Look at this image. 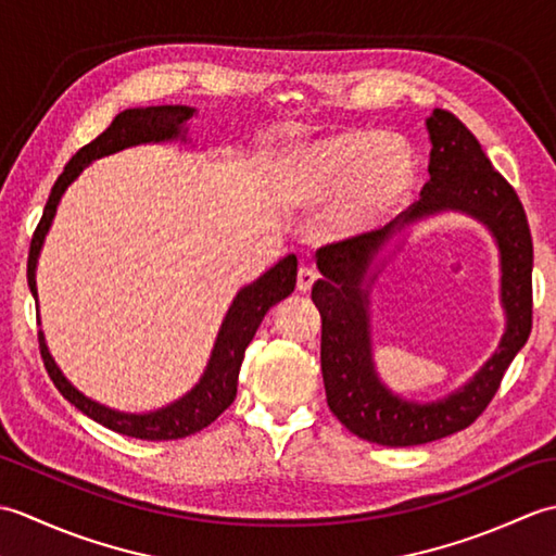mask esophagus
I'll use <instances>...</instances> for the list:
<instances>
[{
    "label": "esophagus",
    "mask_w": 556,
    "mask_h": 556,
    "mask_svg": "<svg viewBox=\"0 0 556 556\" xmlns=\"http://www.w3.org/2000/svg\"><path fill=\"white\" fill-rule=\"evenodd\" d=\"M317 279V271L311 267V265H301L299 267V277H296V285L301 291H311L313 285Z\"/></svg>",
    "instance_id": "obj_1"
}]
</instances>
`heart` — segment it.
Instances as JSON below:
<instances>
[{"label": "heart", "instance_id": "obj_1", "mask_svg": "<svg viewBox=\"0 0 556 556\" xmlns=\"http://www.w3.org/2000/svg\"><path fill=\"white\" fill-rule=\"evenodd\" d=\"M413 174V157L401 140L349 131L303 152L296 167V191L303 203H332L341 198L339 227L363 229L404 203Z\"/></svg>", "mask_w": 556, "mask_h": 556}]
</instances>
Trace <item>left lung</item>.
Returning <instances> with one entry per match:
<instances>
[{"instance_id":"8db88e82","label":"left lung","mask_w":556,"mask_h":556,"mask_svg":"<svg viewBox=\"0 0 556 556\" xmlns=\"http://www.w3.org/2000/svg\"><path fill=\"white\" fill-rule=\"evenodd\" d=\"M428 131L430 181L404 212V224L442 210L466 212L485 224L502 253L506 332L500 351L456 394L437 404L399 399L375 375L368 289H363L365 271L394 233V224L317 248L323 279L313 285V301L323 315L320 363L327 406L346 430L382 446L428 444L473 425L497 394L506 368L533 327V239L514 186L492 167L476 136L452 112L434 110L428 116Z\"/></svg>"}]
</instances>
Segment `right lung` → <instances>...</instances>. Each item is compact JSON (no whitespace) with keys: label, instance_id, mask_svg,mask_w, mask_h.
Listing matches in <instances>:
<instances>
[{"label":"right lung","instance_id":"1","mask_svg":"<svg viewBox=\"0 0 556 556\" xmlns=\"http://www.w3.org/2000/svg\"><path fill=\"white\" fill-rule=\"evenodd\" d=\"M195 110L181 108V104H162V108H146V110H126L114 116L108 131H102L96 140H90L88 146H83L74 157L68 160L64 172L59 174V179L52 186V193L47 198V205L42 217L35 227V233L30 239V253H28V287L35 296V265H38V255L45 241V233L50 229L52 217L59 205V198L66 191V186L76 179L86 164L92 160L112 155L116 150L131 148L138 143H157V140H172L179 138L184 131V122L193 116ZM296 287V255H287L285 260L265 271L263 277L253 281L251 287L239 291V296L233 299L231 308L224 317L222 329L215 341V351L207 363V370L191 392L184 399L174 401L172 406L143 413V416H134V413H119L108 406H100L88 396H83L76 387H71L66 377L59 372L54 365L50 351L45 346L42 334L40 339V356L47 368V375L52 377L54 387L62 392L64 399H68L78 410L86 413L88 418L104 425L119 434L136 437V440H181V437L195 434L210 422H215L224 410L231 406L236 399V384H239V370L243 363V353L255 337L260 323H263L265 313L271 305L287 299Z\"/></svg>","mask_w":556,"mask_h":556}]
</instances>
